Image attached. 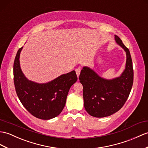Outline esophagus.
<instances>
[{
	"mask_svg": "<svg viewBox=\"0 0 148 148\" xmlns=\"http://www.w3.org/2000/svg\"><path fill=\"white\" fill-rule=\"evenodd\" d=\"M75 73H76V74H77V77H79V75L80 74V73H81V69L79 68H77L75 69Z\"/></svg>",
	"mask_w": 148,
	"mask_h": 148,
	"instance_id": "1",
	"label": "esophagus"
}]
</instances>
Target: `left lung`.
Here are the masks:
<instances>
[{
    "instance_id": "1",
    "label": "left lung",
    "mask_w": 148,
    "mask_h": 148,
    "mask_svg": "<svg viewBox=\"0 0 148 148\" xmlns=\"http://www.w3.org/2000/svg\"><path fill=\"white\" fill-rule=\"evenodd\" d=\"M115 40L126 52L125 68L121 76L106 79L90 67H84L79 77L83 86L85 110L95 117H105L118 112L125 104L132 87L134 71L130 51L118 36L115 35Z\"/></svg>"
}]
</instances>
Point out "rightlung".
Segmentation results:
<instances>
[{"instance_id":"add662e5","label":"right lung","mask_w":148,"mask_h":148,"mask_svg":"<svg viewBox=\"0 0 148 148\" xmlns=\"http://www.w3.org/2000/svg\"><path fill=\"white\" fill-rule=\"evenodd\" d=\"M16 53L14 62V82L17 95L23 105L31 114L42 120L53 119L62 111L68 92L77 80L75 71L62 74L47 83L29 81L21 69L20 53Z\"/></svg>"}]
</instances>
